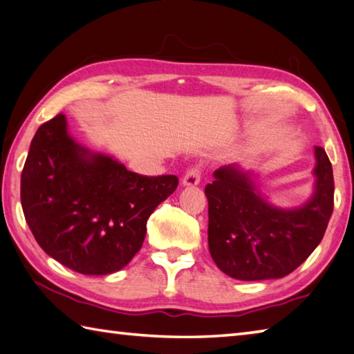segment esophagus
<instances>
[{"label":"esophagus","instance_id":"34e87169","mask_svg":"<svg viewBox=\"0 0 354 354\" xmlns=\"http://www.w3.org/2000/svg\"><path fill=\"white\" fill-rule=\"evenodd\" d=\"M199 183H201V169L198 165H195V167H190L185 171V175L183 178V185L193 187V185H198Z\"/></svg>","mask_w":354,"mask_h":354}]
</instances>
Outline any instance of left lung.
Wrapping results in <instances>:
<instances>
[{
	"label": "left lung",
	"instance_id": "left-lung-1",
	"mask_svg": "<svg viewBox=\"0 0 354 354\" xmlns=\"http://www.w3.org/2000/svg\"><path fill=\"white\" fill-rule=\"evenodd\" d=\"M315 193L297 209H278L256 190L250 173L224 165L205 185L209 248L214 264L230 278H283L319 245L333 213L335 181L322 147H315Z\"/></svg>",
	"mask_w": 354,
	"mask_h": 354
}]
</instances>
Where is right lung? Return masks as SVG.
Instances as JSON below:
<instances>
[{"instance_id":"add662e5","label":"right lung","mask_w":354,"mask_h":354,"mask_svg":"<svg viewBox=\"0 0 354 354\" xmlns=\"http://www.w3.org/2000/svg\"><path fill=\"white\" fill-rule=\"evenodd\" d=\"M175 175L144 176L67 131L59 113L30 142L21 173L26 223L43 250L82 274H110L140 252L147 219L178 187Z\"/></svg>"}]
</instances>
